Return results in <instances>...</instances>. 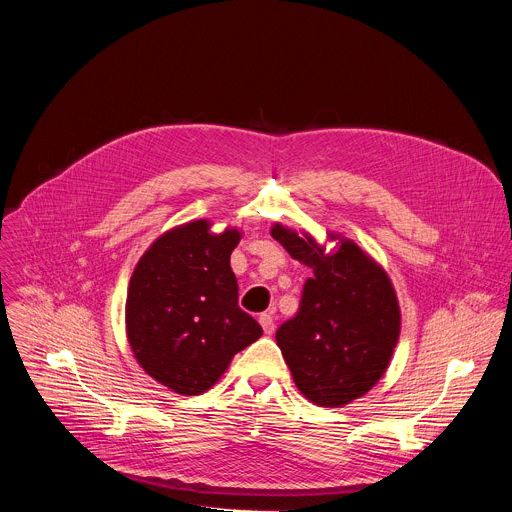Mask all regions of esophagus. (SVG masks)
I'll return each instance as SVG.
<instances>
[{
  "label": "esophagus",
  "instance_id": "obj_1",
  "mask_svg": "<svg viewBox=\"0 0 512 512\" xmlns=\"http://www.w3.org/2000/svg\"><path fill=\"white\" fill-rule=\"evenodd\" d=\"M259 324H261V328H263L265 334H273L275 322H273V316H271V314H261V316H259Z\"/></svg>",
  "mask_w": 512,
  "mask_h": 512
}]
</instances>
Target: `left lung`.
Returning a JSON list of instances; mask_svg holds the SVG:
<instances>
[{"label":"left lung","instance_id":"obj_1","mask_svg":"<svg viewBox=\"0 0 512 512\" xmlns=\"http://www.w3.org/2000/svg\"><path fill=\"white\" fill-rule=\"evenodd\" d=\"M271 237L312 269L298 314L275 340L306 399L344 407L369 393L385 375L401 332V310L387 271L356 243L328 233L326 251L310 233L279 223Z\"/></svg>","mask_w":512,"mask_h":512}]
</instances>
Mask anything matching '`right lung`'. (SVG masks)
Returning <instances> with one entry per match:
<instances>
[{
  "label": "right lung",
  "mask_w": 512,
  "mask_h": 512,
  "mask_svg": "<svg viewBox=\"0 0 512 512\" xmlns=\"http://www.w3.org/2000/svg\"><path fill=\"white\" fill-rule=\"evenodd\" d=\"M241 231L212 233L200 218L166 231L141 255L129 279L125 330L139 367L178 395H200L233 356L261 338L239 308L231 253Z\"/></svg>",
  "instance_id": "1"
}]
</instances>
